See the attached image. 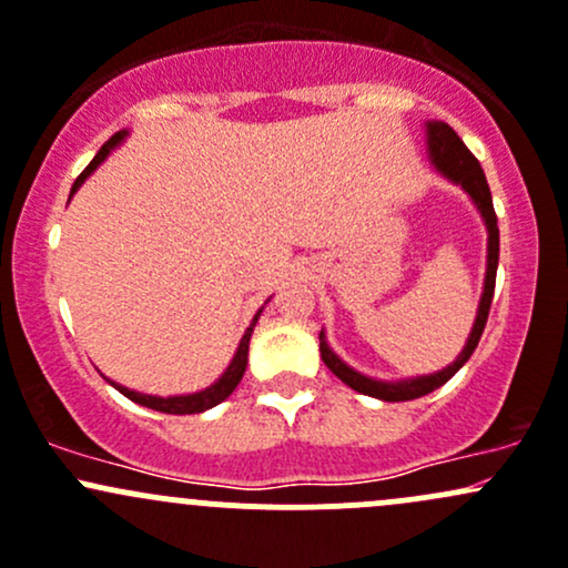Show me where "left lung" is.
<instances>
[{
  "instance_id": "left-lung-1",
  "label": "left lung",
  "mask_w": 568,
  "mask_h": 568,
  "mask_svg": "<svg viewBox=\"0 0 568 568\" xmlns=\"http://www.w3.org/2000/svg\"><path fill=\"white\" fill-rule=\"evenodd\" d=\"M425 135H428V154L433 168L449 179L453 184H457L468 197L474 200L477 211L485 219V227H487V273H485V290H481V301L477 308V320H474L471 335H468L466 346L463 352L457 355V359L447 368L436 371L430 376H414V379H400V382H379V379H371V376L357 374L355 368L344 363L335 352L331 349V344L325 341V331L320 333V352L322 359H325L327 368L338 376L346 387L357 389V393L371 395V398H379V400H414V398H423V395L433 393L438 389L442 384H447L457 371L466 365V359L474 355L477 349L481 331L487 325V314H490V303H493V290H496V271H498V219L496 211H493V197H490V186H487L485 179V170L479 168L477 156L466 149L457 132L444 121H428L425 124Z\"/></svg>"
}]
</instances>
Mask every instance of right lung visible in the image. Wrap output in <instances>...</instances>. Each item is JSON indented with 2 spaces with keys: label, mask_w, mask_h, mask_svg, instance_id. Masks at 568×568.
Returning <instances> with one entry per match:
<instances>
[{
  "label": "right lung",
  "mask_w": 568,
  "mask_h": 568,
  "mask_svg": "<svg viewBox=\"0 0 568 568\" xmlns=\"http://www.w3.org/2000/svg\"><path fill=\"white\" fill-rule=\"evenodd\" d=\"M124 138H126V130L115 132V135H113L111 140H108V143L102 145L100 151H97V156H94V160H91L89 168L83 170V173L78 175V179H75V184H72V192H70V194H75V192H78V186H81L83 181H87L89 175L94 173L97 168H100V162L105 160V156L111 154V151H113L115 145H119L121 140H124ZM260 314H262V308L257 311V316H254V320H252V325L246 327V333H243L241 344H237V352H235V357L230 359L227 371H224V374L219 376V379L213 382L211 387L200 389V393H189V395H170V398H160V395L135 393V389L121 387V384H115V382H111V379H108V382H111L113 387L119 389L121 395H126V398L135 400V404H140V406L154 408V412H164V414H200V412H205V408H213L216 404H222L224 398H230V395H233V389L237 387V382H241V379H243V374H246V363H248V341H252V331H254V325H257Z\"/></svg>",
  "instance_id": "1"
}]
</instances>
